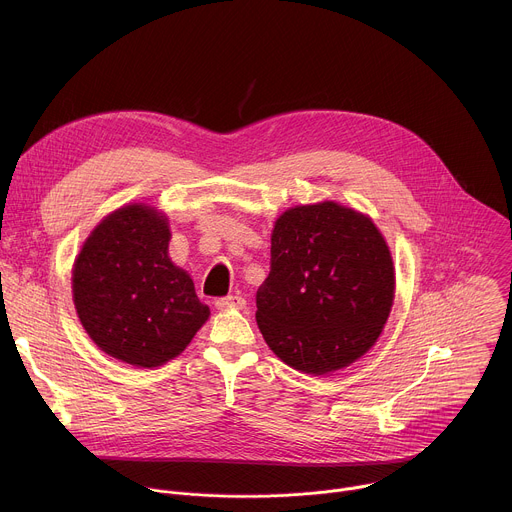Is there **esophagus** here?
I'll list each match as a JSON object with an SVG mask.
<instances>
[{
    "instance_id": "esophagus-1",
    "label": "esophagus",
    "mask_w": 512,
    "mask_h": 512,
    "mask_svg": "<svg viewBox=\"0 0 512 512\" xmlns=\"http://www.w3.org/2000/svg\"><path fill=\"white\" fill-rule=\"evenodd\" d=\"M214 306H216L218 310H223V312H225V310H245V308H247V300L241 298V296H227V298L216 300Z\"/></svg>"
}]
</instances>
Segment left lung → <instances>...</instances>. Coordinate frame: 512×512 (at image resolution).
I'll list each match as a JSON object with an SVG mask.
<instances>
[{"label": "left lung", "instance_id": "1", "mask_svg": "<svg viewBox=\"0 0 512 512\" xmlns=\"http://www.w3.org/2000/svg\"><path fill=\"white\" fill-rule=\"evenodd\" d=\"M395 300V267L373 218L334 200L281 212L257 326L291 369L326 375L379 340Z\"/></svg>", "mask_w": 512, "mask_h": 512}]
</instances>
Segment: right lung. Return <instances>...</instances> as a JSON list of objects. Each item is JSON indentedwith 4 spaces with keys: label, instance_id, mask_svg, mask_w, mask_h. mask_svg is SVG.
Wrapping results in <instances>:
<instances>
[{
    "label": "right lung",
    "instance_id": "1",
    "mask_svg": "<svg viewBox=\"0 0 512 512\" xmlns=\"http://www.w3.org/2000/svg\"><path fill=\"white\" fill-rule=\"evenodd\" d=\"M168 216L131 202L85 239L72 265V302L89 338L139 369L176 358L208 320L194 281L168 255Z\"/></svg>",
    "mask_w": 512,
    "mask_h": 512
}]
</instances>
